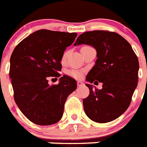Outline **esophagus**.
<instances>
[{
    "label": "esophagus",
    "instance_id": "1",
    "mask_svg": "<svg viewBox=\"0 0 147 147\" xmlns=\"http://www.w3.org/2000/svg\"><path fill=\"white\" fill-rule=\"evenodd\" d=\"M83 85H84V83H83L82 81H78V82H77V86H81Z\"/></svg>",
    "mask_w": 147,
    "mask_h": 147
}]
</instances>
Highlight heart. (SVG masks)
Listing matches in <instances>:
<instances>
[{
	"label": "heart",
	"mask_w": 147,
	"mask_h": 147,
	"mask_svg": "<svg viewBox=\"0 0 147 147\" xmlns=\"http://www.w3.org/2000/svg\"><path fill=\"white\" fill-rule=\"evenodd\" d=\"M87 47H89V46H83L82 49H84V48H87ZM67 55H68L67 51H65V52L63 54V55H62V57H61V62H62V63H64V62H65L67 57ZM69 74H70V76H72V77H76V78H78V77H80L81 76V74L79 72V71H77V70H70V72H69Z\"/></svg>",
	"instance_id": "obj_1"
}]
</instances>
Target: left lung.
I'll return each instance as SVG.
<instances>
[{
  "instance_id": "left-lung-1",
  "label": "left lung",
  "mask_w": 147,
  "mask_h": 147,
  "mask_svg": "<svg viewBox=\"0 0 147 147\" xmlns=\"http://www.w3.org/2000/svg\"><path fill=\"white\" fill-rule=\"evenodd\" d=\"M82 44L93 47L97 57L86 81L102 83L101 90L86 84L90 95L83 101L84 111L95 122L115 120L127 109L137 86L138 58L130 43L116 32H86L77 38L74 46Z\"/></svg>"
}]
</instances>
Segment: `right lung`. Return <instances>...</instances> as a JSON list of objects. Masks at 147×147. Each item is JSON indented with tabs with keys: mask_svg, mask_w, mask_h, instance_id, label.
<instances>
[{
	"mask_svg": "<svg viewBox=\"0 0 147 147\" xmlns=\"http://www.w3.org/2000/svg\"><path fill=\"white\" fill-rule=\"evenodd\" d=\"M77 36L76 32L40 29L21 41L13 51L10 77L14 100L35 124L51 125L59 121L67 98L77 89V81L67 75L57 85L49 84V77L61 76L62 55Z\"/></svg>",
	"mask_w": 147,
	"mask_h": 147,
	"instance_id": "add662e5",
	"label": "right lung"
}]
</instances>
